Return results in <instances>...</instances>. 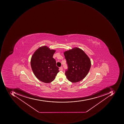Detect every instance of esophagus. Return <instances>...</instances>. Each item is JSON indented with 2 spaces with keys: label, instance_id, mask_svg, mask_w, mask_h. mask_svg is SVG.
Here are the masks:
<instances>
[{
  "label": "esophagus",
  "instance_id": "1",
  "mask_svg": "<svg viewBox=\"0 0 124 124\" xmlns=\"http://www.w3.org/2000/svg\"><path fill=\"white\" fill-rule=\"evenodd\" d=\"M60 70L61 71H62L63 70V68H62V67H60Z\"/></svg>",
  "mask_w": 124,
  "mask_h": 124
}]
</instances>
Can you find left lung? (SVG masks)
<instances>
[{
	"instance_id": "8db88e82",
	"label": "left lung",
	"mask_w": 124,
	"mask_h": 124,
	"mask_svg": "<svg viewBox=\"0 0 124 124\" xmlns=\"http://www.w3.org/2000/svg\"><path fill=\"white\" fill-rule=\"evenodd\" d=\"M68 69L65 75L68 80L76 83L86 76L91 68V60L82 49L74 47L64 52Z\"/></svg>"
}]
</instances>
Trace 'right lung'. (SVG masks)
Masks as SVG:
<instances>
[{
  "label": "right lung",
  "instance_id": "1",
  "mask_svg": "<svg viewBox=\"0 0 124 124\" xmlns=\"http://www.w3.org/2000/svg\"><path fill=\"white\" fill-rule=\"evenodd\" d=\"M55 51V49L43 46L35 51L31 58V67L34 75L45 83L53 81L59 71L56 61L53 58Z\"/></svg>",
  "mask_w": 124,
  "mask_h": 124
}]
</instances>
